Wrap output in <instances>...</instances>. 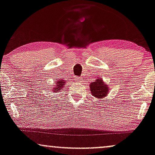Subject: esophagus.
<instances>
[{
  "mask_svg": "<svg viewBox=\"0 0 155 155\" xmlns=\"http://www.w3.org/2000/svg\"><path fill=\"white\" fill-rule=\"evenodd\" d=\"M76 81L78 82H81L82 81V78L81 77H76L75 78Z\"/></svg>",
  "mask_w": 155,
  "mask_h": 155,
  "instance_id": "34e87169",
  "label": "esophagus"
}]
</instances>
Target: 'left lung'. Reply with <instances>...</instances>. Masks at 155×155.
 <instances>
[{"mask_svg": "<svg viewBox=\"0 0 155 155\" xmlns=\"http://www.w3.org/2000/svg\"><path fill=\"white\" fill-rule=\"evenodd\" d=\"M92 96L97 99H104L109 93L108 84H106L101 78H97L89 84Z\"/></svg>", "mask_w": 155, "mask_h": 155, "instance_id": "1", "label": "left lung"}]
</instances>
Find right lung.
Here are the masks:
<instances>
[{"label": "right lung", "instance_id": "add662e5", "mask_svg": "<svg viewBox=\"0 0 155 155\" xmlns=\"http://www.w3.org/2000/svg\"><path fill=\"white\" fill-rule=\"evenodd\" d=\"M64 86H65V81L63 80V79L58 80V81L55 82V85L54 86V88H53L51 91L54 93H58L59 91H61Z\"/></svg>", "mask_w": 155, "mask_h": 155}]
</instances>
